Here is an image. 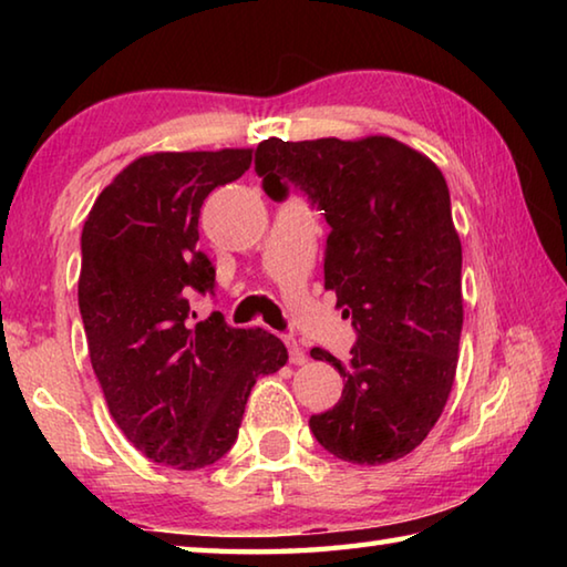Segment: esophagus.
Masks as SVG:
<instances>
[{
  "mask_svg": "<svg viewBox=\"0 0 567 567\" xmlns=\"http://www.w3.org/2000/svg\"><path fill=\"white\" fill-rule=\"evenodd\" d=\"M285 344H287V350H290V362L292 364H302L307 360L302 344L297 342L295 338H290V334H287V338H285Z\"/></svg>",
  "mask_w": 567,
  "mask_h": 567,
  "instance_id": "obj_1",
  "label": "esophagus"
}]
</instances>
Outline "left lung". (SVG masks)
<instances>
[{
    "label": "left lung",
    "instance_id": "8db88e82",
    "mask_svg": "<svg viewBox=\"0 0 567 567\" xmlns=\"http://www.w3.org/2000/svg\"><path fill=\"white\" fill-rule=\"evenodd\" d=\"M255 169L272 199L295 182L324 209V290L358 330L348 362L310 350L344 382L338 405L310 417L312 435L352 465L405 457L443 415L463 332V245L443 172L388 134L272 137Z\"/></svg>",
    "mask_w": 567,
    "mask_h": 567
}]
</instances>
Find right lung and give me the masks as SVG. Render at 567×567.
<instances>
[{"label": "right lung", "instance_id": "1", "mask_svg": "<svg viewBox=\"0 0 567 567\" xmlns=\"http://www.w3.org/2000/svg\"><path fill=\"white\" fill-rule=\"evenodd\" d=\"M252 150L152 152L100 192L82 229L80 312L110 415L152 463L197 470L235 445L249 390L287 362L280 338L189 322V295L215 287L199 252V207L243 177Z\"/></svg>", "mask_w": 567, "mask_h": 567}]
</instances>
